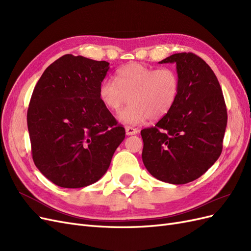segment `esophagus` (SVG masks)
Instances as JSON below:
<instances>
[{"label": "esophagus", "instance_id": "1", "mask_svg": "<svg viewBox=\"0 0 251 251\" xmlns=\"http://www.w3.org/2000/svg\"><path fill=\"white\" fill-rule=\"evenodd\" d=\"M126 133L127 136H131V135H136L138 133L137 128H134L132 126H126Z\"/></svg>", "mask_w": 251, "mask_h": 251}]
</instances>
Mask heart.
<instances>
[{"instance_id":"obj_1","label":"heart","mask_w":251,"mask_h":251,"mask_svg":"<svg viewBox=\"0 0 251 251\" xmlns=\"http://www.w3.org/2000/svg\"><path fill=\"white\" fill-rule=\"evenodd\" d=\"M180 89L177 72L172 68H156L133 63L119 68L115 80L104 79L100 87V98L112 112H118L128 101L131 104L120 113L126 124H140L149 117L160 119L173 109Z\"/></svg>"}]
</instances>
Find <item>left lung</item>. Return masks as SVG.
<instances>
[{"instance_id": "8db88e82", "label": "left lung", "mask_w": 251, "mask_h": 251, "mask_svg": "<svg viewBox=\"0 0 251 251\" xmlns=\"http://www.w3.org/2000/svg\"><path fill=\"white\" fill-rule=\"evenodd\" d=\"M159 63L176 64L180 89L169 114L141 131L142 161L156 179L185 184L201 177L221 155L226 104L214 71L198 55L176 53Z\"/></svg>"}]
</instances>
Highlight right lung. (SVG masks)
<instances>
[{"label":"right lung","instance_id":"obj_1","mask_svg":"<svg viewBox=\"0 0 251 251\" xmlns=\"http://www.w3.org/2000/svg\"><path fill=\"white\" fill-rule=\"evenodd\" d=\"M109 69L104 60L66 54L44 71L34 87L27 112L32 159L60 187L95 183L126 137L125 127L100 98Z\"/></svg>","mask_w":251,"mask_h":251}]
</instances>
